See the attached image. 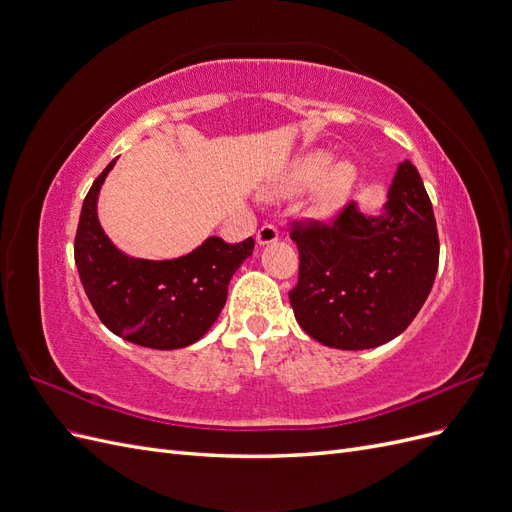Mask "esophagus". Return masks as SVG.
I'll return each instance as SVG.
<instances>
[{
  "instance_id": "34e87169",
  "label": "esophagus",
  "mask_w": 512,
  "mask_h": 512,
  "mask_svg": "<svg viewBox=\"0 0 512 512\" xmlns=\"http://www.w3.org/2000/svg\"><path fill=\"white\" fill-rule=\"evenodd\" d=\"M277 237H280V230H277V226H273V224H262L256 232V241L260 245L273 243V241H277Z\"/></svg>"
}]
</instances>
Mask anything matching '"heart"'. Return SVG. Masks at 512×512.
<instances>
[{
  "instance_id": "obj_1",
  "label": "heart",
  "mask_w": 512,
  "mask_h": 512,
  "mask_svg": "<svg viewBox=\"0 0 512 512\" xmlns=\"http://www.w3.org/2000/svg\"><path fill=\"white\" fill-rule=\"evenodd\" d=\"M327 164H329L327 153H309V156L301 158L290 168V173L284 177L280 188H277V194H292V192H301L309 188V185H314L324 174ZM354 179H356V170L348 162H339L333 168H329L316 190L314 203H312L314 211L318 215H329L331 211H335L339 203L348 196Z\"/></svg>"
}]
</instances>
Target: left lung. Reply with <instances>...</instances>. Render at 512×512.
Masks as SVG:
<instances>
[{"mask_svg": "<svg viewBox=\"0 0 512 512\" xmlns=\"http://www.w3.org/2000/svg\"><path fill=\"white\" fill-rule=\"evenodd\" d=\"M299 282L288 297L316 342L339 350L376 348L404 333L438 273L440 239L416 166L399 164L386 215L344 205L329 222H290Z\"/></svg>", "mask_w": 512, "mask_h": 512, "instance_id": "obj_1", "label": "left lung"}]
</instances>
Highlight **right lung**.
I'll return each mask as SVG.
<instances>
[{"instance_id":"right-lung-1","label":"right lung","mask_w":512,"mask_h":512,"mask_svg":"<svg viewBox=\"0 0 512 512\" xmlns=\"http://www.w3.org/2000/svg\"><path fill=\"white\" fill-rule=\"evenodd\" d=\"M108 164L83 200L74 237V260L83 288L108 331L132 344L173 350L198 342L228 297V282L252 256L254 239L226 243L209 237L188 256L175 260H136L108 241L96 203Z\"/></svg>"}]
</instances>
